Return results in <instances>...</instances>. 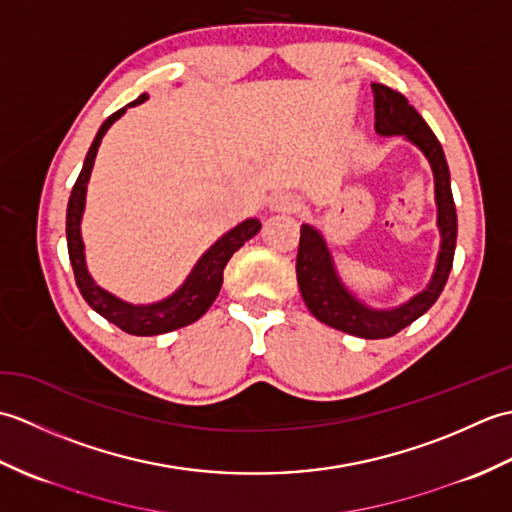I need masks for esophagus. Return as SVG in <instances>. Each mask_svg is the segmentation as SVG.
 I'll return each instance as SVG.
<instances>
[{"instance_id": "esophagus-1", "label": "esophagus", "mask_w": 512, "mask_h": 512, "mask_svg": "<svg viewBox=\"0 0 512 512\" xmlns=\"http://www.w3.org/2000/svg\"><path fill=\"white\" fill-rule=\"evenodd\" d=\"M297 209H299V198H297V195L288 193V191L275 193L273 198H270V211L290 213V211H297Z\"/></svg>"}]
</instances>
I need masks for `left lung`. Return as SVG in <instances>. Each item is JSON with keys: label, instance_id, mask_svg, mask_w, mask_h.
<instances>
[{"label": "left lung", "instance_id": "left-lung-1", "mask_svg": "<svg viewBox=\"0 0 512 512\" xmlns=\"http://www.w3.org/2000/svg\"><path fill=\"white\" fill-rule=\"evenodd\" d=\"M372 92L376 132L380 136H405L409 143L422 151L431 165L433 182H436L440 228L436 270H433L429 286L407 303H400L398 308L391 310L369 308L345 288L339 273H336L332 253L321 231L310 224H303L297 253V281L308 310L321 323L345 334L361 336V339H387V336L398 334L402 328H407V325L422 317L438 301L453 266L455 239H458V213H455L451 193L449 165L436 134L431 132V127L416 112V107L409 105L400 92L380 83H372Z\"/></svg>", "mask_w": 512, "mask_h": 512}]
</instances>
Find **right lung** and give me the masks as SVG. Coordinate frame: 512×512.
<instances>
[{"label": "right lung", "instance_id": "add662e5", "mask_svg": "<svg viewBox=\"0 0 512 512\" xmlns=\"http://www.w3.org/2000/svg\"><path fill=\"white\" fill-rule=\"evenodd\" d=\"M149 99L147 94H140L134 103H129L121 110L114 112L107 121L101 125L99 134H96L94 143L85 156L83 169L76 178L70 202H68V215H65V235H68V253H70V264L74 270L76 286H79L83 299L90 303L94 312H99L110 323L118 325L127 334L136 336H154V334H165L171 330L184 328L193 321H198L202 314L211 308L215 301L217 292L222 288L224 281V268L228 259L233 257L235 250L242 248L250 237H255L262 228V222L250 217L242 224H237L231 231L224 233L217 242L206 250V253L198 259V264L193 266L189 277L184 279V284L169 295L167 299L147 303V306H134V303H127L123 299L114 297L112 292L103 290L101 286L94 284L92 275L88 273V264H85V246L81 237V220L85 211V193H88V182L90 173L94 167L96 151H99L101 140L107 129H110L118 118L125 114L127 107H134L138 103H145Z\"/></svg>", "mask_w": 512, "mask_h": 512}]
</instances>
